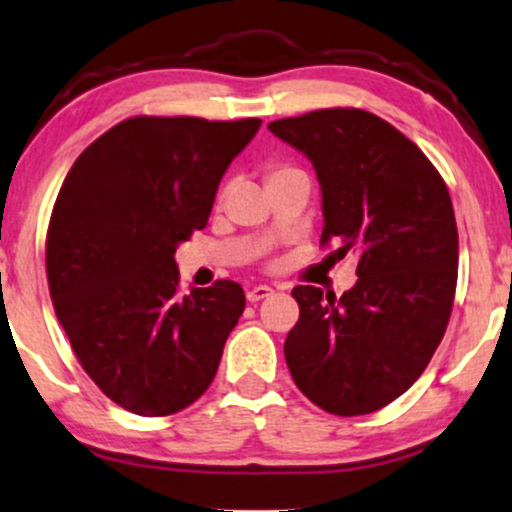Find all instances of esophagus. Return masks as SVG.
<instances>
[{
  "label": "esophagus",
  "mask_w": 512,
  "mask_h": 512,
  "mask_svg": "<svg viewBox=\"0 0 512 512\" xmlns=\"http://www.w3.org/2000/svg\"><path fill=\"white\" fill-rule=\"evenodd\" d=\"M272 294V289L270 287H254V289H249L247 291V301L249 303H258V301H263V298H268Z\"/></svg>",
  "instance_id": "1"
}]
</instances>
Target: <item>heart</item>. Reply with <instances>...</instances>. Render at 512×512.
<instances>
[{
  "instance_id": "b5f03b06",
  "label": "heart",
  "mask_w": 512,
  "mask_h": 512,
  "mask_svg": "<svg viewBox=\"0 0 512 512\" xmlns=\"http://www.w3.org/2000/svg\"><path fill=\"white\" fill-rule=\"evenodd\" d=\"M298 181L303 185H310L308 174L301 167L289 162H270L265 167V188H272V185H280V183H291Z\"/></svg>"
}]
</instances>
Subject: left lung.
<instances>
[{
    "label": "left lung",
    "instance_id": "8db88e82",
    "mask_svg": "<svg viewBox=\"0 0 512 512\" xmlns=\"http://www.w3.org/2000/svg\"><path fill=\"white\" fill-rule=\"evenodd\" d=\"M268 129L313 162L322 247L357 256L341 298L294 287L284 357L298 390L336 416H362L407 393L447 331L459 230L447 183L418 145L360 108L275 119Z\"/></svg>",
    "mask_w": 512,
    "mask_h": 512
}]
</instances>
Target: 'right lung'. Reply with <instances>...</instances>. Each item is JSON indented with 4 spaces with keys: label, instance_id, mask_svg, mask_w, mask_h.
I'll list each match as a JSON object with an SVG mask.
<instances>
[{
    "label": "right lung",
    "instance_id": "1",
    "mask_svg": "<svg viewBox=\"0 0 512 512\" xmlns=\"http://www.w3.org/2000/svg\"><path fill=\"white\" fill-rule=\"evenodd\" d=\"M258 126L129 117L65 176L46 230L51 301L82 369L126 411L176 414L214 381L244 291L218 280L181 296L174 256Z\"/></svg>",
    "mask_w": 512,
    "mask_h": 512
}]
</instances>
